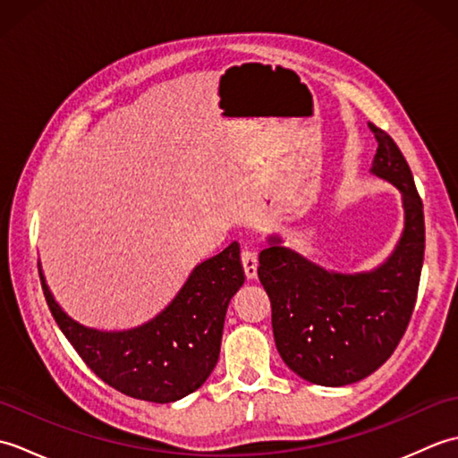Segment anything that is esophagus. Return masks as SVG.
<instances>
[{"label":"esophagus","instance_id":"34e87169","mask_svg":"<svg viewBox=\"0 0 458 458\" xmlns=\"http://www.w3.org/2000/svg\"><path fill=\"white\" fill-rule=\"evenodd\" d=\"M242 266H244L248 279H256V276H258V256L254 254V251L248 250V248L242 250Z\"/></svg>","mask_w":458,"mask_h":458}]
</instances>
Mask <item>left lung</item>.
<instances>
[{
	"label": "left lung",
	"mask_w": 458,
	"mask_h": 458,
	"mask_svg": "<svg viewBox=\"0 0 458 458\" xmlns=\"http://www.w3.org/2000/svg\"><path fill=\"white\" fill-rule=\"evenodd\" d=\"M377 149L372 171L402 192L405 226L394 254L364 274L318 267L271 236L258 276L271 301L279 356L297 376L317 386L360 382L394 354L415 307L423 267V202L403 153L369 123Z\"/></svg>",
	"instance_id": "left-lung-1"
}]
</instances>
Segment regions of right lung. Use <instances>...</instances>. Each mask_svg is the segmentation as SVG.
I'll return each instance as SVG.
<instances>
[{
  "label": "right lung",
  "instance_id": "obj_1",
  "mask_svg": "<svg viewBox=\"0 0 458 458\" xmlns=\"http://www.w3.org/2000/svg\"><path fill=\"white\" fill-rule=\"evenodd\" d=\"M58 328L102 382L135 400L171 403L207 382L218 362L230 299L244 285L240 244L192 269L169 307L149 323L118 333L76 323L58 307L38 269Z\"/></svg>",
  "mask_w": 458,
  "mask_h": 458
}]
</instances>
